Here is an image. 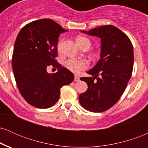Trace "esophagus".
Instances as JSON below:
<instances>
[{
  "label": "esophagus",
  "mask_w": 148,
  "mask_h": 148,
  "mask_svg": "<svg viewBox=\"0 0 148 148\" xmlns=\"http://www.w3.org/2000/svg\"><path fill=\"white\" fill-rule=\"evenodd\" d=\"M79 81V77L78 76L75 75L74 76V81Z\"/></svg>",
  "instance_id": "obj_1"
}]
</instances>
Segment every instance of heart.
<instances>
[{"mask_svg":"<svg viewBox=\"0 0 148 148\" xmlns=\"http://www.w3.org/2000/svg\"><path fill=\"white\" fill-rule=\"evenodd\" d=\"M76 42H77L78 45L79 46L80 48H82V47H86V46H88L90 47V41L89 39L83 36L78 37L77 39H76ZM61 46H62V41H60L58 44V49L59 51L60 50ZM64 65H65L66 68L70 72L75 73V74H79L81 71L87 68L88 65H89V63H88L87 60L70 58L66 61Z\"/></svg>","mask_w":148,"mask_h":148,"instance_id":"1","label":"heart"}]
</instances>
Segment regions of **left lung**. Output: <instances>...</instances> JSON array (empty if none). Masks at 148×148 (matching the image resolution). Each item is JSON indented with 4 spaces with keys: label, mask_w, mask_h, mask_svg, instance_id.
Listing matches in <instances>:
<instances>
[{
    "label": "left lung",
    "mask_w": 148,
    "mask_h": 148,
    "mask_svg": "<svg viewBox=\"0 0 148 148\" xmlns=\"http://www.w3.org/2000/svg\"><path fill=\"white\" fill-rule=\"evenodd\" d=\"M81 32L99 37L101 45L100 59L87 72L92 76L80 79L88 88L79 95V102L85 109L100 113L113 106L126 89L133 70V46L126 34L114 25Z\"/></svg>",
    "instance_id": "1"
}]
</instances>
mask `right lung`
<instances>
[{
  "instance_id": "obj_1",
  "label": "right lung",
  "mask_w": 148,
  "mask_h": 148,
  "mask_svg": "<svg viewBox=\"0 0 148 148\" xmlns=\"http://www.w3.org/2000/svg\"><path fill=\"white\" fill-rule=\"evenodd\" d=\"M67 31L50 18L37 20L23 26L16 37L12 69L20 93L31 106L47 108L58 101L60 88L74 79L72 72L56 60L61 33ZM56 67L49 74L46 67Z\"/></svg>"
}]
</instances>
